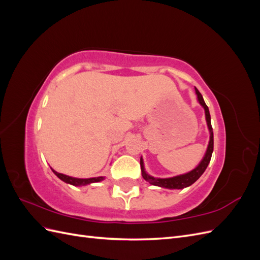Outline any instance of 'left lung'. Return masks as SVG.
<instances>
[{
    "label": "left lung",
    "mask_w": 260,
    "mask_h": 260,
    "mask_svg": "<svg viewBox=\"0 0 260 260\" xmlns=\"http://www.w3.org/2000/svg\"><path fill=\"white\" fill-rule=\"evenodd\" d=\"M195 92H196V94H198V99H199L200 104L204 107V109H205L206 121H207V125H208V129H209V132H210V140H209V144H208V147H207L206 154H205V156H204V158H203V160L201 161L199 166L196 167L195 169H193L192 171L187 172V174H185V175H181V176H178V177L168 178V179H156V178H153L151 176L146 175V172L144 171L143 160H142V158H141L140 165H141V170H142V176L147 181V182H149L153 185L167 187V188H183V187H186V186H190L204 174V171L206 170V168L208 166V164H209L210 158H211L212 151H214V132H212V127H211V122H210V114H209L208 106L206 105L205 102H204L202 94L196 88H195Z\"/></svg>",
    "instance_id": "obj_1"
}]
</instances>
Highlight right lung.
<instances>
[{
	"label": "right lung",
	"instance_id": "1",
	"mask_svg": "<svg viewBox=\"0 0 260 260\" xmlns=\"http://www.w3.org/2000/svg\"><path fill=\"white\" fill-rule=\"evenodd\" d=\"M53 170V169H52ZM53 172L55 175H56L60 180L64 181L66 183L69 184H73L76 186H79V185H86V184H90L93 182H99V181H102L104 178L103 177H98V178H90V179H77V178H73V177H69V176H65L62 174H59V172H56L55 170H53Z\"/></svg>",
	"mask_w": 260,
	"mask_h": 260
}]
</instances>
